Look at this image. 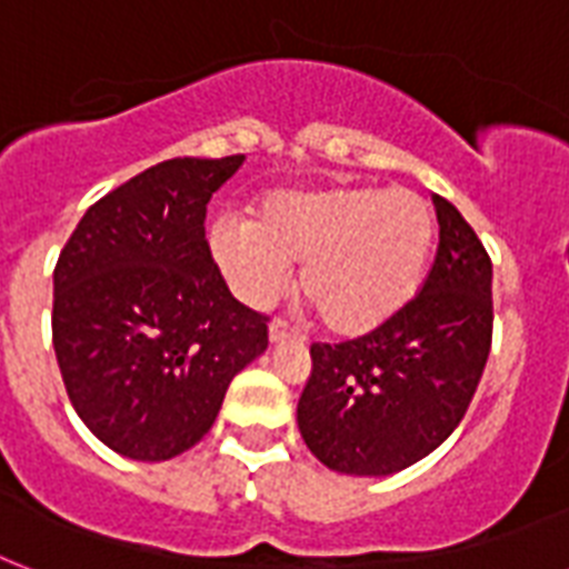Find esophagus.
<instances>
[{"label": "esophagus", "instance_id": "esophagus-1", "mask_svg": "<svg viewBox=\"0 0 569 569\" xmlns=\"http://www.w3.org/2000/svg\"><path fill=\"white\" fill-rule=\"evenodd\" d=\"M286 339H295V330H289V327H286L283 321L277 318V321H271L269 325V341L271 345H280V341H286Z\"/></svg>", "mask_w": 569, "mask_h": 569}]
</instances>
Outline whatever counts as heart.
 <instances>
[{
  "label": "heart",
  "instance_id": "1",
  "mask_svg": "<svg viewBox=\"0 0 569 569\" xmlns=\"http://www.w3.org/2000/svg\"><path fill=\"white\" fill-rule=\"evenodd\" d=\"M436 237L432 210L406 189L332 187L280 192L257 221L219 219L210 253L230 292L269 307L300 266V298L332 332H365L418 289Z\"/></svg>",
  "mask_w": 569,
  "mask_h": 569
}]
</instances>
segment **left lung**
<instances>
[{
	"instance_id": "8db88e82",
	"label": "left lung",
	"mask_w": 569,
	"mask_h": 569,
	"mask_svg": "<svg viewBox=\"0 0 569 569\" xmlns=\"http://www.w3.org/2000/svg\"><path fill=\"white\" fill-rule=\"evenodd\" d=\"M438 253L409 303L339 345L309 348L298 429L321 465L389 477L445 445L491 353V257L465 216L432 196Z\"/></svg>"
}]
</instances>
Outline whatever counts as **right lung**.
<instances>
[{"instance_id":"add662e5","label":"right lung","mask_w":569,"mask_h":569,"mask_svg":"<svg viewBox=\"0 0 569 569\" xmlns=\"http://www.w3.org/2000/svg\"><path fill=\"white\" fill-rule=\"evenodd\" d=\"M244 154L174 157L99 198L54 266L52 345L69 403L119 456L166 461L216 423L269 318L230 295L204 237Z\"/></svg>"}]
</instances>
